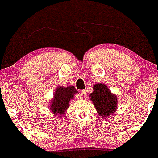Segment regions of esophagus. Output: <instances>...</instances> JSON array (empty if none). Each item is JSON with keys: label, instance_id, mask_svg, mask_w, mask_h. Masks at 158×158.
<instances>
[{"label": "esophagus", "instance_id": "obj_1", "mask_svg": "<svg viewBox=\"0 0 158 158\" xmlns=\"http://www.w3.org/2000/svg\"><path fill=\"white\" fill-rule=\"evenodd\" d=\"M80 95L82 96V98H85V96H86V91L82 90L80 92Z\"/></svg>", "mask_w": 158, "mask_h": 158}]
</instances>
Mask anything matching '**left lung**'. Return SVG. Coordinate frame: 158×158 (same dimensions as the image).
I'll use <instances>...</instances> for the list:
<instances>
[{
	"mask_svg": "<svg viewBox=\"0 0 158 158\" xmlns=\"http://www.w3.org/2000/svg\"><path fill=\"white\" fill-rule=\"evenodd\" d=\"M98 114L105 119L114 112L117 108V96L111 92L107 85L98 83L93 85V92L89 95Z\"/></svg>",
	"mask_w": 158,
	"mask_h": 158,
	"instance_id": "obj_1",
	"label": "left lung"
}]
</instances>
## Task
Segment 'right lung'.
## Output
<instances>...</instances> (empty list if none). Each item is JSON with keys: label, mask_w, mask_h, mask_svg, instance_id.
Returning <instances> with one entry per match:
<instances>
[{"label": "right lung", "mask_w": 158, "mask_h": 158, "mask_svg": "<svg viewBox=\"0 0 158 158\" xmlns=\"http://www.w3.org/2000/svg\"><path fill=\"white\" fill-rule=\"evenodd\" d=\"M78 91L73 85L68 87H57L55 91L53 98L51 100L49 109L55 116L62 117L65 114L66 109L69 108V101L74 98Z\"/></svg>", "instance_id": "obj_1"}]
</instances>
